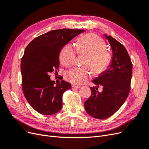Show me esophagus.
<instances>
[{
	"mask_svg": "<svg viewBox=\"0 0 149 149\" xmlns=\"http://www.w3.org/2000/svg\"><path fill=\"white\" fill-rule=\"evenodd\" d=\"M72 87L74 88H80L81 86L76 85V84H73V85H72Z\"/></svg>",
	"mask_w": 149,
	"mask_h": 149,
	"instance_id": "34e87169",
	"label": "esophagus"
}]
</instances>
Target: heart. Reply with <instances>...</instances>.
Returning <instances> with one entry per match:
<instances>
[{
  "label": "heart",
  "instance_id": "1",
  "mask_svg": "<svg viewBox=\"0 0 149 149\" xmlns=\"http://www.w3.org/2000/svg\"><path fill=\"white\" fill-rule=\"evenodd\" d=\"M105 44L97 35L90 33L78 39L74 46L68 43L62 48L60 60L64 66H69L73 63L76 53L87 54L88 57L85 65L90 66L95 74H101L109 66L111 55L105 50ZM91 76L89 67H74L66 72V78L74 84H81Z\"/></svg>",
  "mask_w": 149,
  "mask_h": 149
}]
</instances>
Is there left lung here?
Wrapping results in <instances>:
<instances>
[{"mask_svg":"<svg viewBox=\"0 0 149 149\" xmlns=\"http://www.w3.org/2000/svg\"><path fill=\"white\" fill-rule=\"evenodd\" d=\"M112 52L108 68L93 80L91 95L84 102L87 113L94 118L105 119L113 115L127 98L132 76V64L125 47L110 35L104 34ZM103 87L99 92L97 88Z\"/></svg>","mask_w":149,"mask_h":149,"instance_id":"1","label":"left lung"}]
</instances>
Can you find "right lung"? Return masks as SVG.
Listing matches in <instances>:
<instances>
[{"label":"right lung","instance_id":"add662e5","mask_svg":"<svg viewBox=\"0 0 149 149\" xmlns=\"http://www.w3.org/2000/svg\"><path fill=\"white\" fill-rule=\"evenodd\" d=\"M84 31L52 30L36 37L26 47L20 65L22 90L30 105L40 114L52 115L61 110L63 94L71 84L64 80L55 83L49 74L59 67L61 49Z\"/></svg>","mask_w":149,"mask_h":149}]
</instances>
